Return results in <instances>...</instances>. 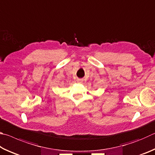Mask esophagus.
<instances>
[{
	"instance_id": "obj_1",
	"label": "esophagus",
	"mask_w": 155,
	"mask_h": 155,
	"mask_svg": "<svg viewBox=\"0 0 155 155\" xmlns=\"http://www.w3.org/2000/svg\"><path fill=\"white\" fill-rule=\"evenodd\" d=\"M83 81V80L82 79H80V78H78V79H77V82H78V83H81Z\"/></svg>"
}]
</instances>
